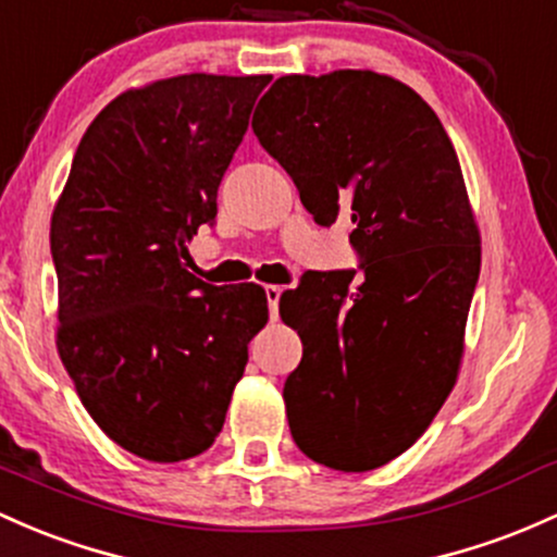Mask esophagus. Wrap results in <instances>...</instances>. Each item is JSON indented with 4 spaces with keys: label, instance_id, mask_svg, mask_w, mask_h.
<instances>
[{
    "label": "esophagus",
    "instance_id": "34e87169",
    "mask_svg": "<svg viewBox=\"0 0 557 557\" xmlns=\"http://www.w3.org/2000/svg\"><path fill=\"white\" fill-rule=\"evenodd\" d=\"M281 292H284V286H276V284H268V286H265L268 310H271V319H273V321L278 319V300H281Z\"/></svg>",
    "mask_w": 557,
    "mask_h": 557
}]
</instances>
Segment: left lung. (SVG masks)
<instances>
[{"instance_id":"left-lung-1","label":"left lung","mask_w":557,"mask_h":557,"mask_svg":"<svg viewBox=\"0 0 557 557\" xmlns=\"http://www.w3.org/2000/svg\"><path fill=\"white\" fill-rule=\"evenodd\" d=\"M260 146L319 225L350 218L356 271L310 273L278 302L302 339L284 382L295 444L363 472L428 430L459 374L481 233L435 111L374 71L281 76L257 103Z\"/></svg>"}]
</instances>
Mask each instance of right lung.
Returning <instances> with one entry per match:
<instances>
[{
  "instance_id": "right-lung-1",
  "label": "right lung",
  "mask_w": 557,
  "mask_h": 557,
  "mask_svg": "<svg viewBox=\"0 0 557 557\" xmlns=\"http://www.w3.org/2000/svg\"><path fill=\"white\" fill-rule=\"evenodd\" d=\"M271 79L183 74L122 92L52 212L61 361L98 428L148 462L214 444L268 321L262 286H212L183 260Z\"/></svg>"
}]
</instances>
